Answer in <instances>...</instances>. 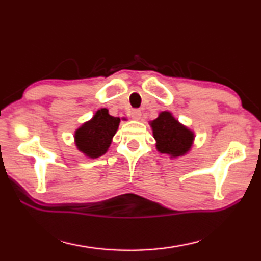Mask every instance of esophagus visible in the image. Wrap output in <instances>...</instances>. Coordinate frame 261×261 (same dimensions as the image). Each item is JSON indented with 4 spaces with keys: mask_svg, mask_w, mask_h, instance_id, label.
<instances>
[{
    "mask_svg": "<svg viewBox=\"0 0 261 261\" xmlns=\"http://www.w3.org/2000/svg\"><path fill=\"white\" fill-rule=\"evenodd\" d=\"M131 117L134 118V120H136V121L140 120V117H141V112H140L139 109H135V110H132V113H131Z\"/></svg>",
    "mask_w": 261,
    "mask_h": 261,
    "instance_id": "34e87169",
    "label": "esophagus"
}]
</instances>
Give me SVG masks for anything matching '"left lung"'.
I'll use <instances>...</instances> for the list:
<instances>
[{
  "mask_svg": "<svg viewBox=\"0 0 261 261\" xmlns=\"http://www.w3.org/2000/svg\"><path fill=\"white\" fill-rule=\"evenodd\" d=\"M149 125L160 153L179 158L190 152L194 140L193 131L179 123L170 112H161L155 120L149 122Z\"/></svg>",
  "mask_w": 261,
  "mask_h": 261,
  "instance_id": "1",
  "label": "left lung"
}]
</instances>
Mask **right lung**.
<instances>
[{"label": "right lung", "instance_id": "obj_1", "mask_svg": "<svg viewBox=\"0 0 261 261\" xmlns=\"http://www.w3.org/2000/svg\"><path fill=\"white\" fill-rule=\"evenodd\" d=\"M120 117L109 115L108 109L96 110L90 121L74 131V144L79 152L90 159H96L107 153L120 125Z\"/></svg>", "mask_w": 261, "mask_h": 261}]
</instances>
